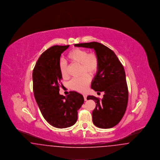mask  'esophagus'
Listing matches in <instances>:
<instances>
[{
	"instance_id": "1",
	"label": "esophagus",
	"mask_w": 160,
	"mask_h": 160,
	"mask_svg": "<svg viewBox=\"0 0 160 160\" xmlns=\"http://www.w3.org/2000/svg\"><path fill=\"white\" fill-rule=\"evenodd\" d=\"M87 95H83V97L84 99V101H87Z\"/></svg>"
}]
</instances>
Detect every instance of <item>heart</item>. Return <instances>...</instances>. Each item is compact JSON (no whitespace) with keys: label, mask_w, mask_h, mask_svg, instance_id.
<instances>
[{"label":"heart","mask_w":160,"mask_h":160,"mask_svg":"<svg viewBox=\"0 0 160 160\" xmlns=\"http://www.w3.org/2000/svg\"><path fill=\"white\" fill-rule=\"evenodd\" d=\"M68 59L72 63L80 64L81 66V72H87L89 75H93L97 71L99 66V61L97 56L95 53L88 52L82 48H75L71 50L68 54ZM68 64L63 60L59 62V69L61 76L63 78H67L68 74ZM91 82V77L84 73L78 78L72 79L69 82V87L76 91L84 92Z\"/></svg>","instance_id":"obj_1"}]
</instances>
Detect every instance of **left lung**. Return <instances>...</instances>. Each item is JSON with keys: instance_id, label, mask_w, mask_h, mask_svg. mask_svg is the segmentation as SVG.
I'll use <instances>...</instances> for the list:
<instances>
[{"instance_id": "obj_1", "label": "left lung", "mask_w": 160, "mask_h": 160, "mask_svg": "<svg viewBox=\"0 0 160 160\" xmlns=\"http://www.w3.org/2000/svg\"><path fill=\"white\" fill-rule=\"evenodd\" d=\"M74 46L94 49L98 58L99 66L91 88L98 92H104V95L101 100L91 95L87 99L97 103L92 112L93 124L100 128H112L121 121L128 104V91L123 67L116 54L101 43L91 42Z\"/></svg>"}]
</instances>
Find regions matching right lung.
Returning a JSON list of instances; mask_svg holds the SVG:
<instances>
[{"label": "right lung", "mask_w": 160, "mask_h": 160, "mask_svg": "<svg viewBox=\"0 0 160 160\" xmlns=\"http://www.w3.org/2000/svg\"><path fill=\"white\" fill-rule=\"evenodd\" d=\"M69 46H54L42 54L33 71L34 97L46 121L58 128L72 126L77 111L83 105V96L76 91L65 97L59 94L62 80L59 69L61 54Z\"/></svg>", "instance_id": "add662e5"}]
</instances>
